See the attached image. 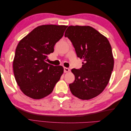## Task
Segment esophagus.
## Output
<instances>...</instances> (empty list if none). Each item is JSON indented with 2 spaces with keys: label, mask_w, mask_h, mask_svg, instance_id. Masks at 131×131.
<instances>
[{
  "label": "esophagus",
  "mask_w": 131,
  "mask_h": 131,
  "mask_svg": "<svg viewBox=\"0 0 131 131\" xmlns=\"http://www.w3.org/2000/svg\"><path fill=\"white\" fill-rule=\"evenodd\" d=\"M64 73H68L70 72V69L68 68H66V67H64Z\"/></svg>",
  "instance_id": "1"
}]
</instances>
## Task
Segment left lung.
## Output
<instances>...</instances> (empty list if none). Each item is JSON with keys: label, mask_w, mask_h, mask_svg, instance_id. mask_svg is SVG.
<instances>
[{"label": "left lung", "mask_w": 131, "mask_h": 131, "mask_svg": "<svg viewBox=\"0 0 131 131\" xmlns=\"http://www.w3.org/2000/svg\"><path fill=\"white\" fill-rule=\"evenodd\" d=\"M64 36L72 42L77 56L84 61L80 69H72L75 81L69 84L71 92L82 100L97 97L108 85L114 68L109 40L89 26H69Z\"/></svg>", "instance_id": "8db88e82"}]
</instances>
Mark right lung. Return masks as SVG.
<instances>
[{
    "mask_svg": "<svg viewBox=\"0 0 131 131\" xmlns=\"http://www.w3.org/2000/svg\"><path fill=\"white\" fill-rule=\"evenodd\" d=\"M67 26L47 25L35 28L19 41L13 61L15 80L22 92L34 100L49 95L64 72L61 66L46 63L47 54L62 38Z\"/></svg>",
    "mask_w": 131,
    "mask_h": 131,
    "instance_id": "1",
    "label": "right lung"
}]
</instances>
